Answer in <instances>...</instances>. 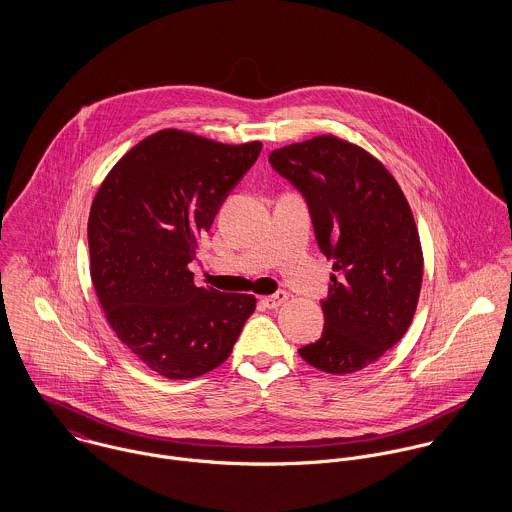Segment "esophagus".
<instances>
[{
    "label": "esophagus",
    "mask_w": 512,
    "mask_h": 512,
    "mask_svg": "<svg viewBox=\"0 0 512 512\" xmlns=\"http://www.w3.org/2000/svg\"><path fill=\"white\" fill-rule=\"evenodd\" d=\"M286 299H288V292L280 290V292H276L274 295H266V297H262V299H260V303H262L264 307H268V309H276V307H280L282 303H286Z\"/></svg>",
    "instance_id": "esophagus-1"
}]
</instances>
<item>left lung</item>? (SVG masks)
Instances as JSON below:
<instances>
[{
    "label": "left lung",
    "instance_id": "8db88e82",
    "mask_svg": "<svg viewBox=\"0 0 512 512\" xmlns=\"http://www.w3.org/2000/svg\"><path fill=\"white\" fill-rule=\"evenodd\" d=\"M270 163L305 199L335 270L323 333L299 355L329 374L357 372L404 337L418 305L424 258L410 205L378 159L335 136L276 149Z\"/></svg>",
    "mask_w": 512,
    "mask_h": 512
}]
</instances>
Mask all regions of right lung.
<instances>
[{
    "label": "right lung",
    "instance_id": "right-lung-1",
    "mask_svg": "<svg viewBox=\"0 0 512 512\" xmlns=\"http://www.w3.org/2000/svg\"><path fill=\"white\" fill-rule=\"evenodd\" d=\"M260 151V142L161 130L132 147L94 197V290L118 339L161 376L187 380L222 365L256 309L254 295L197 288L189 264Z\"/></svg>",
    "mask_w": 512,
    "mask_h": 512
}]
</instances>
